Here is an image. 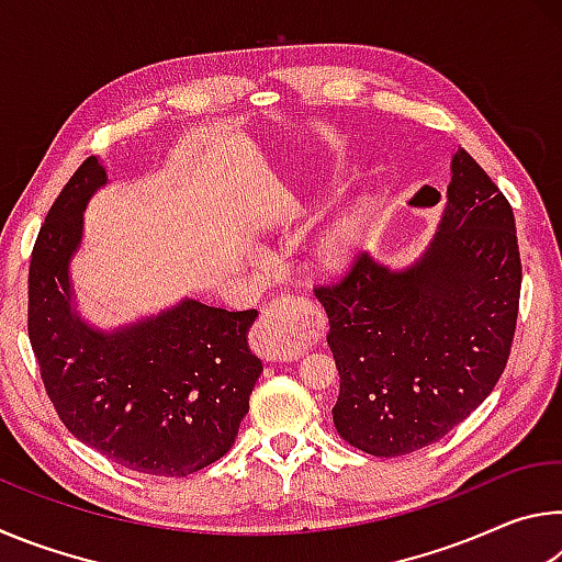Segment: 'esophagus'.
I'll return each instance as SVG.
<instances>
[{"mask_svg":"<svg viewBox=\"0 0 562 562\" xmlns=\"http://www.w3.org/2000/svg\"><path fill=\"white\" fill-rule=\"evenodd\" d=\"M252 349L258 351L262 359H288L294 351V339L290 331V319L284 302H272L270 310L265 312L262 322L255 329Z\"/></svg>","mask_w":562,"mask_h":562,"instance_id":"esophagus-1","label":"esophagus"}]
</instances>
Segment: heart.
Instances as JSON below:
<instances>
[{
    "instance_id": "heart-1",
    "label": "heart",
    "mask_w": 562,
    "mask_h": 562,
    "mask_svg": "<svg viewBox=\"0 0 562 562\" xmlns=\"http://www.w3.org/2000/svg\"><path fill=\"white\" fill-rule=\"evenodd\" d=\"M364 207H349L322 227L315 237V258L325 268H341L357 252V245L364 233Z\"/></svg>"
}]
</instances>
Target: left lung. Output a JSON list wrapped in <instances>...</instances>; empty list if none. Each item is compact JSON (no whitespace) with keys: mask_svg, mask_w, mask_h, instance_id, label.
Here are the masks:
<instances>
[{"mask_svg":"<svg viewBox=\"0 0 562 562\" xmlns=\"http://www.w3.org/2000/svg\"><path fill=\"white\" fill-rule=\"evenodd\" d=\"M520 278L510 205L459 148L441 221L414 262L389 268L361 252L345 280L315 290L339 369L341 439L392 459L486 402L510 355Z\"/></svg>","mask_w":562,"mask_h":562,"instance_id":"left-lung-1","label":"left lung"}]
</instances>
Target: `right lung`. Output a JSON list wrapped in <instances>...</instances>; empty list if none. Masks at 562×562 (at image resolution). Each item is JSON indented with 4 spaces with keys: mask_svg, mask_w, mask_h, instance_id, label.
Wrapping results in <instances>:
<instances>
[{
    "mask_svg": "<svg viewBox=\"0 0 562 562\" xmlns=\"http://www.w3.org/2000/svg\"><path fill=\"white\" fill-rule=\"evenodd\" d=\"M109 173L83 160L36 237L30 339L52 404L76 439L150 475H188L231 451L262 361L247 347L258 310L178 300L156 315L99 327L76 302L71 262L83 213Z\"/></svg>",
    "mask_w": 562,
    "mask_h": 562,
    "instance_id": "1",
    "label": "right lung"
}]
</instances>
